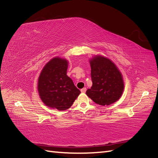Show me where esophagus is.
<instances>
[{"mask_svg":"<svg viewBox=\"0 0 158 158\" xmlns=\"http://www.w3.org/2000/svg\"><path fill=\"white\" fill-rule=\"evenodd\" d=\"M81 92H82V93H85V92H86V88H82V89H81Z\"/></svg>","mask_w":158,"mask_h":158,"instance_id":"obj_1","label":"esophagus"}]
</instances>
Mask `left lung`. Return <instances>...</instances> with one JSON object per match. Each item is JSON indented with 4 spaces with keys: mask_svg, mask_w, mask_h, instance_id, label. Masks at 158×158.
Returning a JSON list of instances; mask_svg holds the SVG:
<instances>
[{
    "mask_svg": "<svg viewBox=\"0 0 158 158\" xmlns=\"http://www.w3.org/2000/svg\"><path fill=\"white\" fill-rule=\"evenodd\" d=\"M92 86L86 95L100 106H109L120 99L125 88L122 74L107 57L95 55L89 60Z\"/></svg>",
    "mask_w": 158,
    "mask_h": 158,
    "instance_id": "obj_1",
    "label": "left lung"
}]
</instances>
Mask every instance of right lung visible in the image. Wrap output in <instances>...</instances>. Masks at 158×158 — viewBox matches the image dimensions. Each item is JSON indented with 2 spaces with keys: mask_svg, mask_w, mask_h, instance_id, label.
Here are the masks:
<instances>
[{
  "mask_svg": "<svg viewBox=\"0 0 158 158\" xmlns=\"http://www.w3.org/2000/svg\"><path fill=\"white\" fill-rule=\"evenodd\" d=\"M69 61L54 57L43 68L37 82V90L46 106L59 111L69 109L81 93L66 75Z\"/></svg>",
  "mask_w": 158,
  "mask_h": 158,
  "instance_id": "1",
  "label": "right lung"
}]
</instances>
